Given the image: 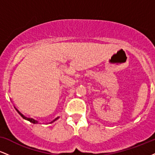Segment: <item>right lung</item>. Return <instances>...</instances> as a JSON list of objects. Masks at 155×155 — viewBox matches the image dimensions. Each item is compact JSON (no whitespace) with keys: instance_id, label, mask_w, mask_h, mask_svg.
I'll list each match as a JSON object with an SVG mask.
<instances>
[{"instance_id":"add662e5","label":"right lung","mask_w":155,"mask_h":155,"mask_svg":"<svg viewBox=\"0 0 155 155\" xmlns=\"http://www.w3.org/2000/svg\"><path fill=\"white\" fill-rule=\"evenodd\" d=\"M15 109L17 110V111L18 112V113H19V114L20 115V116L22 117L23 119H25V120H26L29 121V122H32V123H33V124H37V123H38V121H37V120H35L34 119H33V118H28V117H25V116H24V115H23L21 113V112L19 111V110H17V108H15ZM58 118H59V117H57V118H55L54 120H53V121H51V122H49V123H53V122H54V121H56L57 120H58Z\"/></svg>"}]
</instances>
